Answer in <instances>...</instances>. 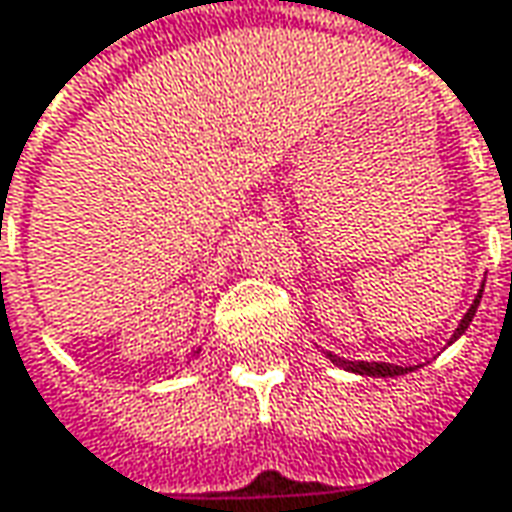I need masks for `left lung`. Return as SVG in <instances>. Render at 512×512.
<instances>
[{"instance_id":"8db88e82","label":"left lung","mask_w":512,"mask_h":512,"mask_svg":"<svg viewBox=\"0 0 512 512\" xmlns=\"http://www.w3.org/2000/svg\"><path fill=\"white\" fill-rule=\"evenodd\" d=\"M482 291H485V286L479 289L476 300L470 303V309H467V314L462 317V323H459V326H456V331H453L450 343H453V340H459V337H462V334L467 331V326L473 323V317H476V309H479V300H482ZM326 357L334 362V365H340V368L351 371V374H362V377H402V374H411V371H416V368H419V365H394V362L345 360V357H337V354H331V351H326Z\"/></svg>"}]
</instances>
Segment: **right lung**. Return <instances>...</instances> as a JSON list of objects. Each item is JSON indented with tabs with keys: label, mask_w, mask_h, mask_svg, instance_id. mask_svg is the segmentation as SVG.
Listing matches in <instances>:
<instances>
[{
	"label": "right lung",
	"mask_w": 512,
	"mask_h": 512,
	"mask_svg": "<svg viewBox=\"0 0 512 512\" xmlns=\"http://www.w3.org/2000/svg\"><path fill=\"white\" fill-rule=\"evenodd\" d=\"M198 354H201V348H195V351H192V357H198Z\"/></svg>",
	"instance_id": "1"
}]
</instances>
